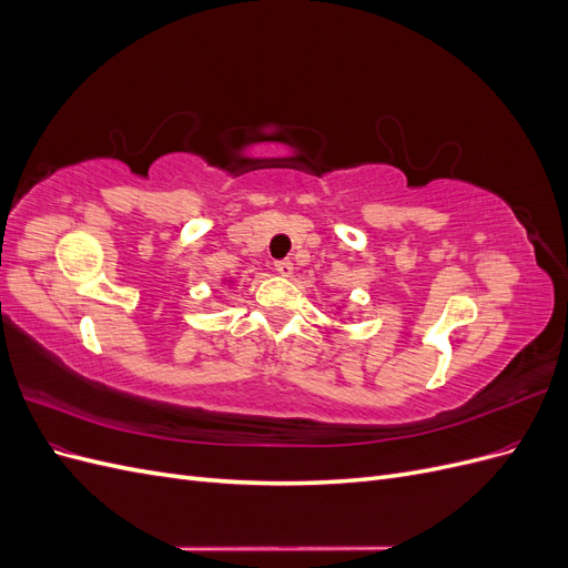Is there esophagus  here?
Returning a JSON list of instances; mask_svg holds the SVG:
<instances>
[{"mask_svg": "<svg viewBox=\"0 0 568 568\" xmlns=\"http://www.w3.org/2000/svg\"><path fill=\"white\" fill-rule=\"evenodd\" d=\"M274 270H277L280 277H291V274H294V263H291V261H277V263H274Z\"/></svg>", "mask_w": 568, "mask_h": 568, "instance_id": "34e87169", "label": "esophagus"}]
</instances>
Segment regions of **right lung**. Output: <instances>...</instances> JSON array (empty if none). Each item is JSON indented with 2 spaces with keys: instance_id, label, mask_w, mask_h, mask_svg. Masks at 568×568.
<instances>
[{
  "instance_id": "obj_1",
  "label": "right lung",
  "mask_w": 568,
  "mask_h": 568,
  "mask_svg": "<svg viewBox=\"0 0 568 568\" xmlns=\"http://www.w3.org/2000/svg\"><path fill=\"white\" fill-rule=\"evenodd\" d=\"M222 284H232V280H222Z\"/></svg>"
}]
</instances>
